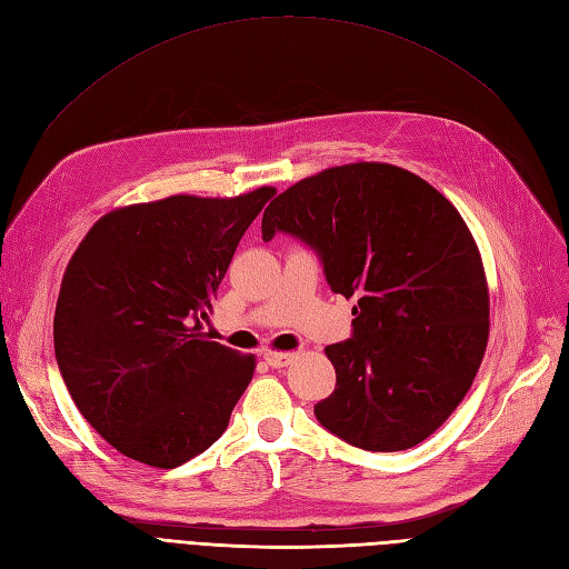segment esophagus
<instances>
[{"mask_svg":"<svg viewBox=\"0 0 569 569\" xmlns=\"http://www.w3.org/2000/svg\"><path fill=\"white\" fill-rule=\"evenodd\" d=\"M263 358H266V363L270 366V368H287L289 363H295V353L291 351H263Z\"/></svg>","mask_w":569,"mask_h":569,"instance_id":"obj_1","label":"esophagus"}]
</instances>
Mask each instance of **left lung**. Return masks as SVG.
I'll return each instance as SVG.
<instances>
[{
	"label": "left lung",
	"mask_w": 569,
	"mask_h": 569,
	"mask_svg": "<svg viewBox=\"0 0 569 569\" xmlns=\"http://www.w3.org/2000/svg\"><path fill=\"white\" fill-rule=\"evenodd\" d=\"M261 230L313 247L327 284L356 301L353 337L325 349L337 387L316 403L320 425L375 453L435 435L489 341L487 274L456 206L410 170L358 161L284 189Z\"/></svg>",
	"instance_id": "left-lung-1"
}]
</instances>
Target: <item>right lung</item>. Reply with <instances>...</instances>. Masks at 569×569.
<instances>
[{"label": "right lung", "instance_id": "1", "mask_svg": "<svg viewBox=\"0 0 569 569\" xmlns=\"http://www.w3.org/2000/svg\"><path fill=\"white\" fill-rule=\"evenodd\" d=\"M274 187L176 194L101 216L61 280L54 353L78 410L116 451L178 468L226 432L256 358L201 332L239 239Z\"/></svg>", "mask_w": 569, "mask_h": 569}]
</instances>
